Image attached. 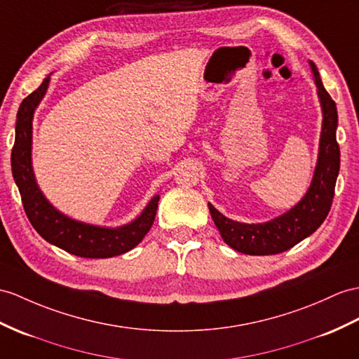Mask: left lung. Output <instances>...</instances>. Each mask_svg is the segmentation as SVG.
<instances>
[{
    "instance_id": "8db88e82",
    "label": "left lung",
    "mask_w": 359,
    "mask_h": 359,
    "mask_svg": "<svg viewBox=\"0 0 359 359\" xmlns=\"http://www.w3.org/2000/svg\"><path fill=\"white\" fill-rule=\"evenodd\" d=\"M309 65L317 86L323 121L316 170L304 196L283 215L259 224L233 221L208 203L213 222L224 242L243 255L269 256L292 248L325 222L330 210L339 172V147L337 143L338 114L335 102L323 86L316 64L309 60Z\"/></svg>"
}]
</instances>
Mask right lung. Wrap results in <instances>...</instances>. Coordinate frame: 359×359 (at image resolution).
Instances as JSON below:
<instances>
[{"label":"right lung","instance_id":"add662e5","mask_svg":"<svg viewBox=\"0 0 359 359\" xmlns=\"http://www.w3.org/2000/svg\"><path fill=\"white\" fill-rule=\"evenodd\" d=\"M48 74L36 91L27 95L16 114L12 173L33 229L51 245L86 259H108L137 247L155 221L160 196L155 195L134 221L120 226H102L76 221L50 203L38 186L32 164L33 117L50 85Z\"/></svg>","mask_w":359,"mask_h":359}]
</instances>
